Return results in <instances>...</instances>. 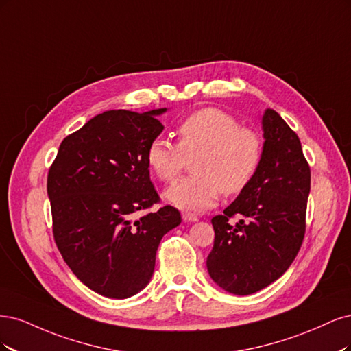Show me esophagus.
I'll return each mask as SVG.
<instances>
[{
	"label": "esophagus",
	"instance_id": "obj_1",
	"mask_svg": "<svg viewBox=\"0 0 351 351\" xmlns=\"http://www.w3.org/2000/svg\"><path fill=\"white\" fill-rule=\"evenodd\" d=\"M182 219H184V221H198V216H195V214H191V213H184Z\"/></svg>",
	"mask_w": 351,
	"mask_h": 351
}]
</instances>
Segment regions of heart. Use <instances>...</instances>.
Listing matches in <instances>:
<instances>
[{
	"label": "heart",
	"instance_id": "heart-1",
	"mask_svg": "<svg viewBox=\"0 0 351 351\" xmlns=\"http://www.w3.org/2000/svg\"><path fill=\"white\" fill-rule=\"evenodd\" d=\"M178 144L156 137L147 147V163L162 182L171 184L192 160V175L166 192L178 208L204 211L224 195H237L252 182L263 159V140L252 128L217 108L192 112L179 122Z\"/></svg>",
	"mask_w": 351,
	"mask_h": 351
}]
</instances>
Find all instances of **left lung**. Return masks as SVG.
Instances as JSON below:
<instances>
[{"label":"left lung","instance_id":"1","mask_svg":"<svg viewBox=\"0 0 351 351\" xmlns=\"http://www.w3.org/2000/svg\"><path fill=\"white\" fill-rule=\"evenodd\" d=\"M263 159L252 182L214 216L207 269L233 295H252L280 278L295 261L306 230L311 167L298 134L276 110L263 117ZM240 217L234 225L228 220Z\"/></svg>","mask_w":351,"mask_h":351}]
</instances>
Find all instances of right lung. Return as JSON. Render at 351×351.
Here are the masks:
<instances>
[{"label":"right lung","instance_id":"obj_1","mask_svg":"<svg viewBox=\"0 0 351 351\" xmlns=\"http://www.w3.org/2000/svg\"><path fill=\"white\" fill-rule=\"evenodd\" d=\"M106 110L65 137L48 172L52 232L75 277L101 296L125 299L150 281L163 234L180 213L159 204L147 147L163 131L157 115ZM138 210L146 213L136 217Z\"/></svg>","mask_w":351,"mask_h":351}]
</instances>
